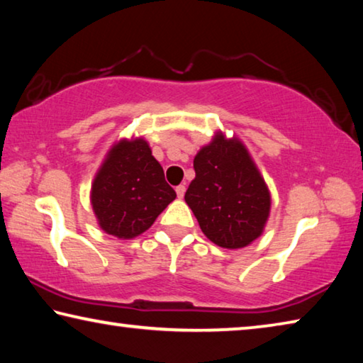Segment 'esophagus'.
I'll return each instance as SVG.
<instances>
[{
    "mask_svg": "<svg viewBox=\"0 0 363 363\" xmlns=\"http://www.w3.org/2000/svg\"><path fill=\"white\" fill-rule=\"evenodd\" d=\"M176 194H177V199H182L184 194H186V186H177Z\"/></svg>",
    "mask_w": 363,
    "mask_h": 363,
    "instance_id": "esophagus-1",
    "label": "esophagus"
}]
</instances>
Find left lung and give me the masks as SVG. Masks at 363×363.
<instances>
[{"mask_svg": "<svg viewBox=\"0 0 363 363\" xmlns=\"http://www.w3.org/2000/svg\"><path fill=\"white\" fill-rule=\"evenodd\" d=\"M195 179L186 192L201 232L218 247L245 248L262 235L270 192L251 153L237 136L216 131L194 158Z\"/></svg>", "mask_w": 363, "mask_h": 363, "instance_id": "left-lung-1", "label": "left lung"}]
</instances>
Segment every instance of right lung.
<instances>
[{
	"label": "right lung",
	"instance_id": "right-lung-1",
	"mask_svg": "<svg viewBox=\"0 0 363 363\" xmlns=\"http://www.w3.org/2000/svg\"><path fill=\"white\" fill-rule=\"evenodd\" d=\"M91 206L101 229L131 240L155 223L176 199L162 164L144 138H123L110 147L91 184Z\"/></svg>",
	"mask_w": 363,
	"mask_h": 363
}]
</instances>
